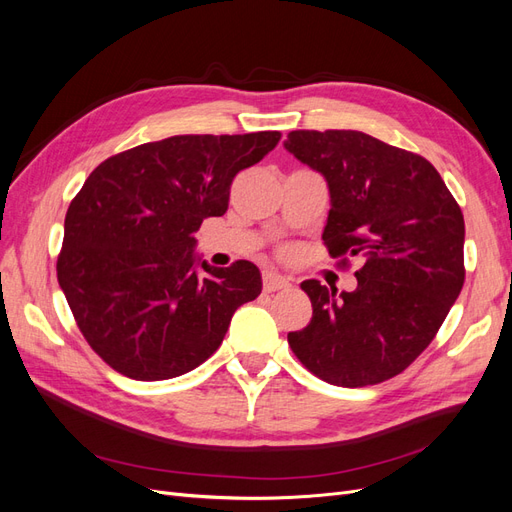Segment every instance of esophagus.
I'll list each match as a JSON object with an SVG mask.
<instances>
[{"label": "esophagus", "mask_w": 512, "mask_h": 512, "mask_svg": "<svg viewBox=\"0 0 512 512\" xmlns=\"http://www.w3.org/2000/svg\"><path fill=\"white\" fill-rule=\"evenodd\" d=\"M262 284H265L267 292H277V290L290 288V282L286 280V277L277 275V273H265V277H262Z\"/></svg>", "instance_id": "1"}]
</instances>
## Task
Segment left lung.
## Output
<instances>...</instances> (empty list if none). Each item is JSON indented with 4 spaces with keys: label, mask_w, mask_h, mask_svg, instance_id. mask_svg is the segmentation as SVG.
Returning a JSON list of instances; mask_svg holds the SVG:
<instances>
[{
    "label": "left lung",
    "mask_w": 512,
    "mask_h": 512,
    "mask_svg": "<svg viewBox=\"0 0 512 512\" xmlns=\"http://www.w3.org/2000/svg\"><path fill=\"white\" fill-rule=\"evenodd\" d=\"M284 147L329 185V254L363 262L352 292L301 284L314 314L288 344L329 384L389 380L431 344L461 292L466 226L457 200L425 158L365 132L294 130Z\"/></svg>",
    "instance_id": "1"
}]
</instances>
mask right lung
<instances>
[{
	"instance_id": "add662e5",
	"label": "right lung",
	"mask_w": 512,
	"mask_h": 512,
	"mask_svg": "<svg viewBox=\"0 0 512 512\" xmlns=\"http://www.w3.org/2000/svg\"><path fill=\"white\" fill-rule=\"evenodd\" d=\"M280 132L183 134L104 160L70 203L57 280L87 344L119 374L168 380L220 348L258 267H211L194 232L228 209L230 183Z\"/></svg>"
}]
</instances>
